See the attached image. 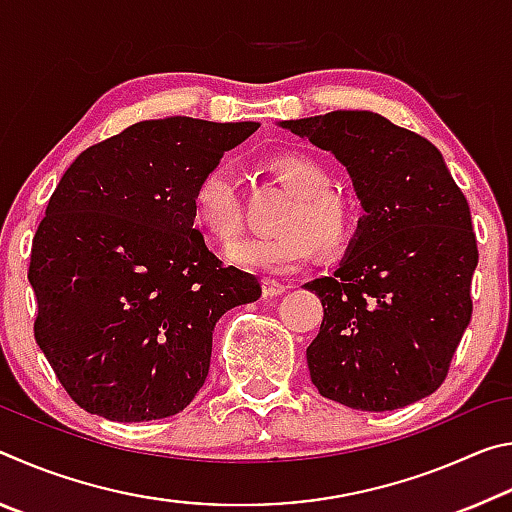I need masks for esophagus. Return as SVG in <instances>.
I'll return each mask as SVG.
<instances>
[{"label": "esophagus", "mask_w": 512, "mask_h": 512, "mask_svg": "<svg viewBox=\"0 0 512 512\" xmlns=\"http://www.w3.org/2000/svg\"><path fill=\"white\" fill-rule=\"evenodd\" d=\"M287 289H289L287 284H282V282H277V280H271V277H266V280L262 282V291H264L266 298L282 296V293L287 291Z\"/></svg>", "instance_id": "1"}]
</instances>
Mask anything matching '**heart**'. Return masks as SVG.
Segmentation results:
<instances>
[{"instance_id":"heart-1","label":"heart","mask_w":512,"mask_h":512,"mask_svg":"<svg viewBox=\"0 0 512 512\" xmlns=\"http://www.w3.org/2000/svg\"><path fill=\"white\" fill-rule=\"evenodd\" d=\"M268 167L291 194V203L277 221L280 232L248 237L225 250L228 262L250 271L287 273L307 262L318 244L327 253L348 244L354 232V207L332 187L327 169L311 155L282 153ZM196 223L216 241H230L241 228V207L235 169L228 162L207 167L192 192Z\"/></svg>"}]
</instances>
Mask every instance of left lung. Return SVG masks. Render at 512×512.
<instances>
[{"label": "left lung", "mask_w": 512, "mask_h": 512, "mask_svg": "<svg viewBox=\"0 0 512 512\" xmlns=\"http://www.w3.org/2000/svg\"><path fill=\"white\" fill-rule=\"evenodd\" d=\"M277 126L329 151L361 201L345 255L305 289L323 302L307 348L318 393L359 411H395L443 384L472 318L479 250L470 205L436 146L370 110Z\"/></svg>", "instance_id": "8db88e82"}]
</instances>
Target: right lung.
I'll use <instances>...</instances> for the list:
<instances>
[{
    "instance_id": "add662e5",
    "label": "right lung",
    "mask_w": 512,
    "mask_h": 512,
    "mask_svg": "<svg viewBox=\"0 0 512 512\" xmlns=\"http://www.w3.org/2000/svg\"><path fill=\"white\" fill-rule=\"evenodd\" d=\"M257 121L149 119L63 173L31 248L36 341L69 397L115 422L176 415L210 372L214 325L262 296L194 228L201 173Z\"/></svg>"
}]
</instances>
